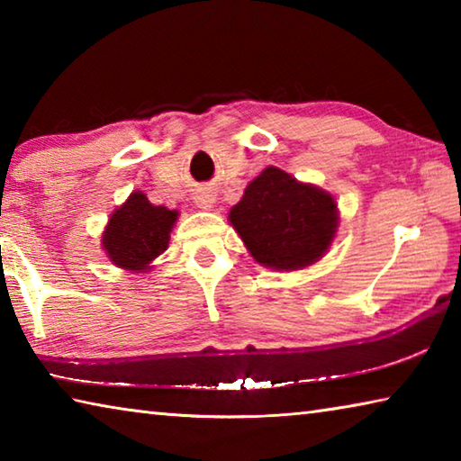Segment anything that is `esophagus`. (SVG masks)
<instances>
[{
  "label": "esophagus",
  "mask_w": 461,
  "mask_h": 461,
  "mask_svg": "<svg viewBox=\"0 0 461 461\" xmlns=\"http://www.w3.org/2000/svg\"><path fill=\"white\" fill-rule=\"evenodd\" d=\"M193 203L199 209H212L215 205V193L212 189H199L193 194Z\"/></svg>",
  "instance_id": "obj_1"
}]
</instances>
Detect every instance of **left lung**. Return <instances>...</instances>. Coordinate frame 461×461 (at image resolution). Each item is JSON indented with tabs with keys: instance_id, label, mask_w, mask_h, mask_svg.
I'll return each instance as SVG.
<instances>
[{
	"instance_id": "8db88e82",
	"label": "left lung",
	"mask_w": 461,
	"mask_h": 461,
	"mask_svg": "<svg viewBox=\"0 0 461 461\" xmlns=\"http://www.w3.org/2000/svg\"><path fill=\"white\" fill-rule=\"evenodd\" d=\"M228 220L249 256L278 272L303 270L321 260L339 228L331 193L276 167L264 168L246 186Z\"/></svg>"
}]
</instances>
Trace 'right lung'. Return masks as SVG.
Instances as JSON below:
<instances>
[{
	"label": "right lung",
	"instance_id": "right-lung-1",
	"mask_svg": "<svg viewBox=\"0 0 461 461\" xmlns=\"http://www.w3.org/2000/svg\"><path fill=\"white\" fill-rule=\"evenodd\" d=\"M178 220L176 209L154 205L142 191L130 197L109 215L101 248L115 267L130 272L152 270V262L168 248L170 231Z\"/></svg>",
	"mask_w": 461,
	"mask_h": 461
}]
</instances>
